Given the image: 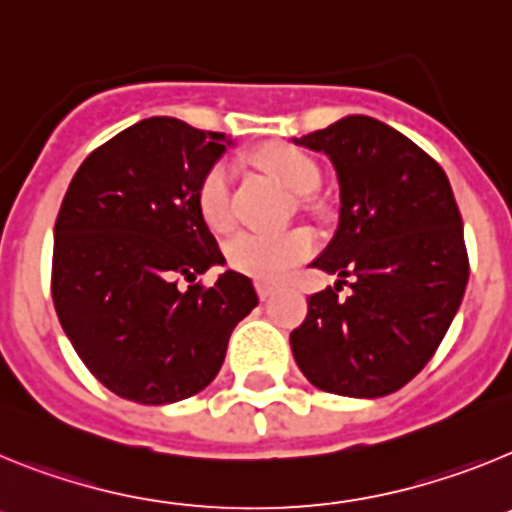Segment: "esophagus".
<instances>
[{"mask_svg":"<svg viewBox=\"0 0 512 512\" xmlns=\"http://www.w3.org/2000/svg\"><path fill=\"white\" fill-rule=\"evenodd\" d=\"M256 289H259L261 300H269V297L277 292V287H274L271 282H264V279H261V282H256Z\"/></svg>","mask_w":512,"mask_h":512,"instance_id":"34e87169","label":"esophagus"}]
</instances>
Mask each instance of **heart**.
I'll return each mask as SVG.
<instances>
[{
    "mask_svg": "<svg viewBox=\"0 0 512 512\" xmlns=\"http://www.w3.org/2000/svg\"><path fill=\"white\" fill-rule=\"evenodd\" d=\"M256 164L277 179L282 187L295 194H310L320 182V169L315 158L302 148L289 143H271L256 153ZM197 205L212 230H228L233 223L230 210V169L215 164L202 176L197 189ZM315 241L307 230L287 233H238L225 243L228 261L243 274L259 279H279L287 269L310 256Z\"/></svg>",
    "mask_w": 512,
    "mask_h": 512,
    "instance_id": "heart-1",
    "label": "heart"
}]
</instances>
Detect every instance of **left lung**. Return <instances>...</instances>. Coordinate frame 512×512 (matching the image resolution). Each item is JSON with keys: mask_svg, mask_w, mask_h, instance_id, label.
Masks as SVG:
<instances>
[{"mask_svg": "<svg viewBox=\"0 0 512 512\" xmlns=\"http://www.w3.org/2000/svg\"><path fill=\"white\" fill-rule=\"evenodd\" d=\"M333 161L341 217L312 266L338 274L307 300L289 343L318 390L397 392L436 354L469 279L464 225L441 166L410 138L348 115L295 140ZM348 283L352 292H337Z\"/></svg>", "mask_w": 512, "mask_h": 512, "instance_id": "1", "label": "left lung"}]
</instances>
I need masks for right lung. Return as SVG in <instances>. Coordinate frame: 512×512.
<instances>
[{"mask_svg":"<svg viewBox=\"0 0 512 512\" xmlns=\"http://www.w3.org/2000/svg\"><path fill=\"white\" fill-rule=\"evenodd\" d=\"M230 146V140H228ZM223 133L148 117L94 148L53 230L51 295L71 346L110 392L140 405L197 395L223 366L233 328L259 305L225 264L197 205ZM184 278L187 290L175 284Z\"/></svg>","mask_w":512,"mask_h":512,"instance_id":"right-lung-1","label":"right lung"}]
</instances>
